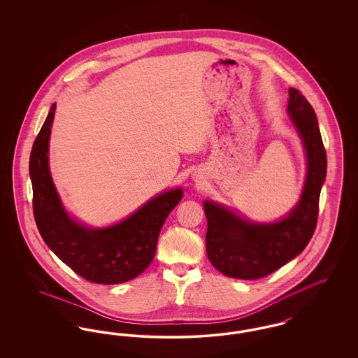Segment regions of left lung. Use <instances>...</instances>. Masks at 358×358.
<instances>
[{
	"instance_id": "left-lung-1",
	"label": "left lung",
	"mask_w": 358,
	"mask_h": 358,
	"mask_svg": "<svg viewBox=\"0 0 358 358\" xmlns=\"http://www.w3.org/2000/svg\"><path fill=\"white\" fill-rule=\"evenodd\" d=\"M289 117L306 149L302 197L287 217L273 224L247 222L222 205L205 201L206 254L225 276L254 280L273 273L299 255L315 231L326 177V150L311 104L296 88H289Z\"/></svg>"
}]
</instances>
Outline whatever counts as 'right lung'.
I'll list each match as a JSON object with an SVG mask.
<instances>
[{
	"label": "right lung",
	"instance_id": "1",
	"mask_svg": "<svg viewBox=\"0 0 358 358\" xmlns=\"http://www.w3.org/2000/svg\"><path fill=\"white\" fill-rule=\"evenodd\" d=\"M56 103L34 139L29 158L36 225L45 244L75 273L92 283L118 285L134 279L152 263L161 228L182 190L157 196L129 219L103 229L72 222L52 182L48 142Z\"/></svg>",
	"mask_w": 358,
	"mask_h": 358
}]
</instances>
